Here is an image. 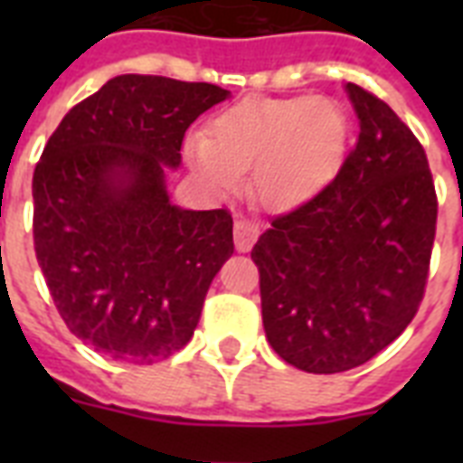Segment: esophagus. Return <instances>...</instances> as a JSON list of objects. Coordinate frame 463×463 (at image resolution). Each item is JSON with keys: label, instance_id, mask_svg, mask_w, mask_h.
I'll use <instances>...</instances> for the list:
<instances>
[{"label": "esophagus", "instance_id": "obj_1", "mask_svg": "<svg viewBox=\"0 0 463 463\" xmlns=\"http://www.w3.org/2000/svg\"><path fill=\"white\" fill-rule=\"evenodd\" d=\"M254 238H257V225L245 221V218L235 221V250L238 252H250Z\"/></svg>", "mask_w": 463, "mask_h": 463}]
</instances>
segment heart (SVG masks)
I'll list each match as a JSON object with an SVG mask.
<instances>
[{"label": "heart", "instance_id": "b5f03b06", "mask_svg": "<svg viewBox=\"0 0 463 463\" xmlns=\"http://www.w3.org/2000/svg\"><path fill=\"white\" fill-rule=\"evenodd\" d=\"M351 139L345 108L329 96L250 98L221 112L211 137L194 134L184 154L211 187H232L252 170L261 206L298 209L329 187Z\"/></svg>", "mask_w": 463, "mask_h": 463}]
</instances>
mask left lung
<instances>
[{
    "instance_id": "1",
    "label": "left lung",
    "mask_w": 463,
    "mask_h": 463,
    "mask_svg": "<svg viewBox=\"0 0 463 463\" xmlns=\"http://www.w3.org/2000/svg\"><path fill=\"white\" fill-rule=\"evenodd\" d=\"M345 93L360 134L329 187L271 221L252 247L271 348L298 370H353L416 317L438 196L420 141L384 100Z\"/></svg>"
}]
</instances>
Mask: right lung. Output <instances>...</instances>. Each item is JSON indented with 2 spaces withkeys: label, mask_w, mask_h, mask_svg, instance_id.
Listing matches in <instances>:
<instances>
[{
  "label": "right lung",
  "mask_w": 463,
  "mask_h": 463,
  "mask_svg": "<svg viewBox=\"0 0 463 463\" xmlns=\"http://www.w3.org/2000/svg\"><path fill=\"white\" fill-rule=\"evenodd\" d=\"M231 96L213 83L122 74L74 105L33 173V242L69 331L151 365L189 344L232 254L225 209L170 202L184 132Z\"/></svg>",
  "instance_id": "add662e5"
}]
</instances>
